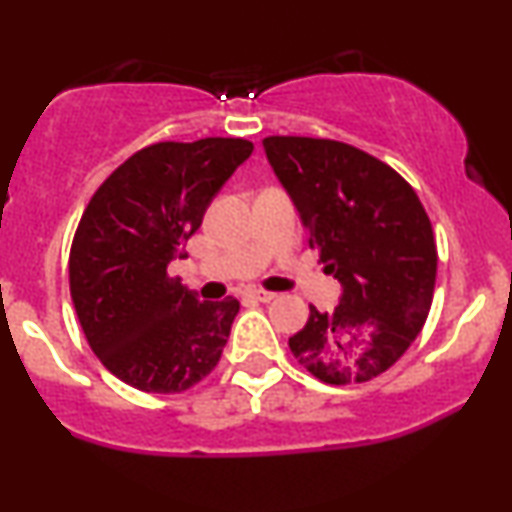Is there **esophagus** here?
<instances>
[{
    "label": "esophagus",
    "mask_w": 512,
    "mask_h": 512,
    "mask_svg": "<svg viewBox=\"0 0 512 512\" xmlns=\"http://www.w3.org/2000/svg\"><path fill=\"white\" fill-rule=\"evenodd\" d=\"M245 296L252 298V301L269 303V301H274V298H276V293H272V291H262V289H250L248 293H245Z\"/></svg>",
    "instance_id": "34e87169"
}]
</instances>
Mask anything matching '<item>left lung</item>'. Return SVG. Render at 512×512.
I'll use <instances>...</instances> for the list:
<instances>
[{"label": "left lung", "mask_w": 512, "mask_h": 512, "mask_svg": "<svg viewBox=\"0 0 512 512\" xmlns=\"http://www.w3.org/2000/svg\"><path fill=\"white\" fill-rule=\"evenodd\" d=\"M269 166L310 231L339 305H310L293 356L327 385L368 383L419 337L436 286L438 252L419 197L402 175L332 139H262Z\"/></svg>", "instance_id": "obj_1"}]
</instances>
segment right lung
I'll use <instances>...</instances> for the list:
<instances>
[{"label":"right lung","mask_w":512,"mask_h":512,"mask_svg":"<svg viewBox=\"0 0 512 512\" xmlns=\"http://www.w3.org/2000/svg\"><path fill=\"white\" fill-rule=\"evenodd\" d=\"M245 139L151 144L91 197L69 252V289L93 354L142 392H185L216 368L240 303L199 301L168 274L226 180Z\"/></svg>","instance_id":"right-lung-1"}]
</instances>
